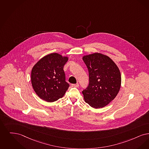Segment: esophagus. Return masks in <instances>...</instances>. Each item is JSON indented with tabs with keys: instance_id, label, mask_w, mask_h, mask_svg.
<instances>
[{
	"instance_id": "34e87169",
	"label": "esophagus",
	"mask_w": 149,
	"mask_h": 149,
	"mask_svg": "<svg viewBox=\"0 0 149 149\" xmlns=\"http://www.w3.org/2000/svg\"><path fill=\"white\" fill-rule=\"evenodd\" d=\"M72 87H79V84H72Z\"/></svg>"
}]
</instances>
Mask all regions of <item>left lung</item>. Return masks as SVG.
Wrapping results in <instances>:
<instances>
[{
  "instance_id": "left-lung-1",
  "label": "left lung",
  "mask_w": 149,
  "mask_h": 149,
  "mask_svg": "<svg viewBox=\"0 0 149 149\" xmlns=\"http://www.w3.org/2000/svg\"><path fill=\"white\" fill-rule=\"evenodd\" d=\"M83 60L89 73V84L82 91L84 101L95 109L102 108L118 94L121 84L120 70L108 56L95 53Z\"/></svg>"
}]
</instances>
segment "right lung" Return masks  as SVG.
Masks as SVG:
<instances>
[{"mask_svg":"<svg viewBox=\"0 0 149 149\" xmlns=\"http://www.w3.org/2000/svg\"><path fill=\"white\" fill-rule=\"evenodd\" d=\"M67 57L58 53L48 54L34 65L31 72L33 88L41 99L52 102L64 96L70 84L65 81L63 67Z\"/></svg>","mask_w":149,"mask_h":149,"instance_id":"right-lung-1","label":"right lung"}]
</instances>
